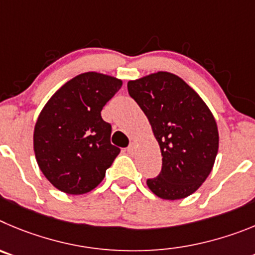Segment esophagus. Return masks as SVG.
<instances>
[{"label":"esophagus","mask_w":255,"mask_h":255,"mask_svg":"<svg viewBox=\"0 0 255 255\" xmlns=\"http://www.w3.org/2000/svg\"><path fill=\"white\" fill-rule=\"evenodd\" d=\"M127 151L129 153L134 152V151H136V143H134V142H130L129 146H128V147H127Z\"/></svg>","instance_id":"obj_1"}]
</instances>
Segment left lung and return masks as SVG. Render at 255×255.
I'll return each mask as SVG.
<instances>
[{
	"label": "left lung",
	"mask_w": 255,
	"mask_h": 255,
	"mask_svg": "<svg viewBox=\"0 0 255 255\" xmlns=\"http://www.w3.org/2000/svg\"><path fill=\"white\" fill-rule=\"evenodd\" d=\"M152 128L162 156L160 174L147 179L153 194L175 201L194 193L212 170L219 151L215 117L179 76L159 71L127 84Z\"/></svg>",
	"instance_id": "1"
}]
</instances>
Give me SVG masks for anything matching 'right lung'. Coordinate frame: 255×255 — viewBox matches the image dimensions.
<instances>
[{
	"label": "right lung",
	"mask_w": 255,
	"mask_h": 255,
	"mask_svg": "<svg viewBox=\"0 0 255 255\" xmlns=\"http://www.w3.org/2000/svg\"><path fill=\"white\" fill-rule=\"evenodd\" d=\"M122 80L85 72L66 82L42 109L34 127V152L42 173L67 194L88 193L102 183L118 147L103 107L122 88Z\"/></svg>",
	"instance_id": "add662e5"
}]
</instances>
